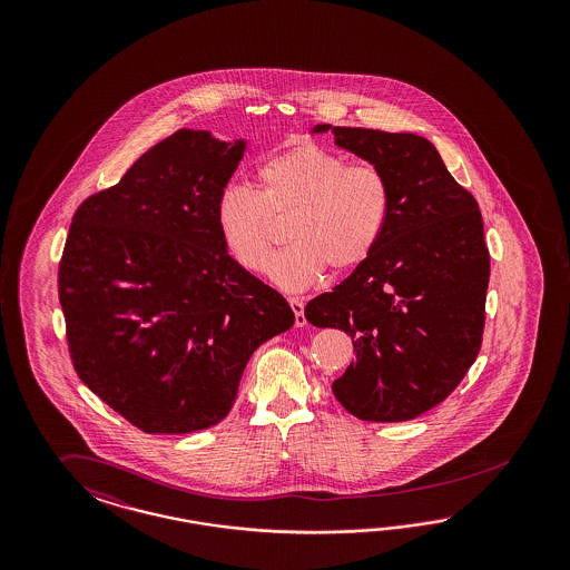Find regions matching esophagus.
I'll use <instances>...</instances> for the list:
<instances>
[{
    "instance_id": "obj_1",
    "label": "esophagus",
    "mask_w": 570,
    "mask_h": 570,
    "mask_svg": "<svg viewBox=\"0 0 570 570\" xmlns=\"http://www.w3.org/2000/svg\"><path fill=\"white\" fill-rule=\"evenodd\" d=\"M288 303H291V307L294 311V326L296 328H303L305 324H307V320H305V303H303V298H298V296H291L288 298Z\"/></svg>"
}]
</instances>
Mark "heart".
Returning <instances> with one entry per match:
<instances>
[{
  "label": "heart",
  "instance_id": "obj_1",
  "mask_svg": "<svg viewBox=\"0 0 570 570\" xmlns=\"http://www.w3.org/2000/svg\"><path fill=\"white\" fill-rule=\"evenodd\" d=\"M259 190L225 186L215 224L224 248L246 272H261L277 240L274 219L291 215L293 244L269 263L286 291H303L326 269L346 274L374 255L393 207L391 181L376 165H348L345 156L301 141L265 158Z\"/></svg>",
  "mask_w": 570,
  "mask_h": 570
}]
</instances>
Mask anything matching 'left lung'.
Here are the masks:
<instances>
[{"mask_svg": "<svg viewBox=\"0 0 570 570\" xmlns=\"http://www.w3.org/2000/svg\"><path fill=\"white\" fill-rule=\"evenodd\" d=\"M376 165L393 207L374 255L332 293L311 298L307 322L338 328L355 362L332 393L367 422H405L448 399L476 360L484 328L489 250L474 196L426 138L315 125Z\"/></svg>", "mask_w": 570, "mask_h": 570, "instance_id": "8db88e82", "label": "left lung"}]
</instances>
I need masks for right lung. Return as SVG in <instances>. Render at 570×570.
I'll return each mask as SVG.
<instances>
[{"label": "right lung", "instance_id": "obj_1", "mask_svg": "<svg viewBox=\"0 0 570 570\" xmlns=\"http://www.w3.org/2000/svg\"><path fill=\"white\" fill-rule=\"evenodd\" d=\"M244 150V139L179 129L72 215L58 267L70 360L148 434L222 422L250 355L294 324L286 298L217 232V196Z\"/></svg>", "mask_w": 570, "mask_h": 570}]
</instances>
